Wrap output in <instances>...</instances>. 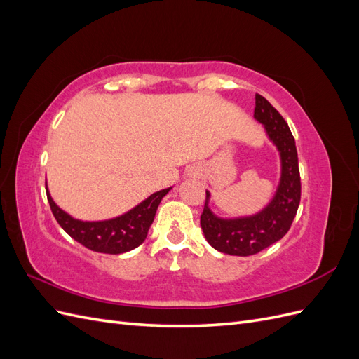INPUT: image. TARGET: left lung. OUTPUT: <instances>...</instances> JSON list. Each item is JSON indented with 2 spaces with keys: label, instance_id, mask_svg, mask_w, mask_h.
I'll list each match as a JSON object with an SVG mask.
<instances>
[{
  "label": "left lung",
  "instance_id": "8db88e82",
  "mask_svg": "<svg viewBox=\"0 0 359 359\" xmlns=\"http://www.w3.org/2000/svg\"><path fill=\"white\" fill-rule=\"evenodd\" d=\"M255 119L264 124L268 139L280 154V181L273 199L253 215L223 219L210 208L211 193L206 190L201 215L202 232L211 247L232 256H252L273 245L290 229L301 201L298 153L285 118L265 97L256 94Z\"/></svg>",
  "mask_w": 359,
  "mask_h": 359
}]
</instances>
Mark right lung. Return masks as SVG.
<instances>
[{"mask_svg":"<svg viewBox=\"0 0 359 359\" xmlns=\"http://www.w3.org/2000/svg\"><path fill=\"white\" fill-rule=\"evenodd\" d=\"M170 189L172 187L153 193L145 201L136 205L135 208L114 217V219L85 222L74 219V217L60 208L55 201L52 199L46 182L48 201L58 224L74 241L81 243L86 248L93 250V252L107 255L130 252V250L139 247L145 241L149 226L154 222L158 205Z\"/></svg>","mask_w":359,"mask_h":359,"instance_id":"right-lung-1","label":"right lung"}]
</instances>
